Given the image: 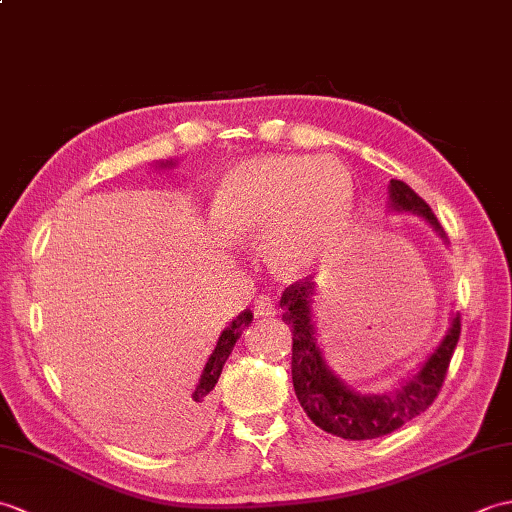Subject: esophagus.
<instances>
[{"label": "esophagus", "instance_id": "1", "mask_svg": "<svg viewBox=\"0 0 512 512\" xmlns=\"http://www.w3.org/2000/svg\"><path fill=\"white\" fill-rule=\"evenodd\" d=\"M255 317L257 319H266V317H275V301L270 295H259L253 303Z\"/></svg>", "mask_w": 512, "mask_h": 512}]
</instances>
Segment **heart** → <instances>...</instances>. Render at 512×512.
Wrapping results in <instances>:
<instances>
[{
    "instance_id": "heart-1",
    "label": "heart",
    "mask_w": 512,
    "mask_h": 512,
    "mask_svg": "<svg viewBox=\"0 0 512 512\" xmlns=\"http://www.w3.org/2000/svg\"><path fill=\"white\" fill-rule=\"evenodd\" d=\"M354 209L343 162L259 156L226 173L213 195V224L226 237L266 231V253L284 273H301L339 246Z\"/></svg>"
}]
</instances>
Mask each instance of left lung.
<instances>
[{"label":"left lung","instance_id":"left-lung-1","mask_svg":"<svg viewBox=\"0 0 512 512\" xmlns=\"http://www.w3.org/2000/svg\"><path fill=\"white\" fill-rule=\"evenodd\" d=\"M389 198L394 209L422 215L444 237L431 206L407 182L391 180ZM312 290V279L306 277L290 284L281 295V308L286 310L281 317L292 332V385H295V394L308 418L332 436L345 440H372L387 436L405 422L420 416L422 411H427L440 394L455 345L460 341V317L453 319L449 334L444 336V341L422 365L420 372L413 374L398 391L378 396L358 394V391L345 387L343 380L336 378L323 363L310 314Z\"/></svg>","mask_w":512,"mask_h":512}]
</instances>
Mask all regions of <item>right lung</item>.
<instances>
[{"instance_id": "1", "label": "right lung", "mask_w": 512, "mask_h": 512, "mask_svg": "<svg viewBox=\"0 0 512 512\" xmlns=\"http://www.w3.org/2000/svg\"><path fill=\"white\" fill-rule=\"evenodd\" d=\"M253 321V312H250L248 308L239 314V317L228 325V328L222 332L220 341H217L215 350L211 354L209 361H206L204 365V372H202V378L198 387H195L193 396L189 400V411H187V422L193 424V427H200V424H204L206 416L211 413V407H213V387L217 383V378H220L222 374V367L226 363V358L231 356L233 347L237 343L239 336H242L244 328H248V323Z\"/></svg>"}]
</instances>
